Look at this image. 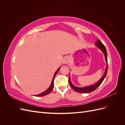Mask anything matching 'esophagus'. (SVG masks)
Segmentation results:
<instances>
[{
	"instance_id": "obj_1",
	"label": "esophagus",
	"mask_w": 125,
	"mask_h": 125,
	"mask_svg": "<svg viewBox=\"0 0 125 125\" xmlns=\"http://www.w3.org/2000/svg\"><path fill=\"white\" fill-rule=\"evenodd\" d=\"M69 62V58L68 57H65L63 58V60H62V63L63 64H67Z\"/></svg>"
}]
</instances>
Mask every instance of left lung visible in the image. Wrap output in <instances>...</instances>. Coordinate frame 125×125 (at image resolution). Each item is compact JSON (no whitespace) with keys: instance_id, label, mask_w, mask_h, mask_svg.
I'll return each mask as SVG.
<instances>
[{"instance_id":"left-lung-1","label":"left lung","mask_w":125,"mask_h":125,"mask_svg":"<svg viewBox=\"0 0 125 125\" xmlns=\"http://www.w3.org/2000/svg\"><path fill=\"white\" fill-rule=\"evenodd\" d=\"M95 45L96 46L99 48L100 50L103 52V54L104 55V57H105V59L106 62L107 63L106 67L105 68V73L103 74V76H102L100 80L97 81L96 82H95V83L91 85H89V86H84V87H78V86H74L71 81L70 80V77L69 75V83L70 84V86L73 88L75 91H76L77 92L79 93H90L93 92V91H94L95 90H96L98 87H99L101 84L102 83V82L103 81V80H104V79L105 78L107 74V69H108V63H107V51H106V49L104 45L102 44V43L101 42L98 40L97 41H96V43H95ZM69 75H70V73H69Z\"/></svg>"}]
</instances>
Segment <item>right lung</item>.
I'll use <instances>...</instances> for the list:
<instances>
[{
    "mask_svg": "<svg viewBox=\"0 0 125 125\" xmlns=\"http://www.w3.org/2000/svg\"><path fill=\"white\" fill-rule=\"evenodd\" d=\"M59 69H60V67L58 68V69L56 71V72H55V73H54L53 78H52V79L51 84L50 86H49V88L46 91H45L44 92L41 93H40L39 94H37V95H35L36 96H43L47 95V94H50L52 92V89H53V88H54V78H55V77L56 76V75L57 74V73H58V71H59Z\"/></svg>",
    "mask_w": 125,
    "mask_h": 125,
    "instance_id": "right-lung-1",
    "label": "right lung"
}]
</instances>
